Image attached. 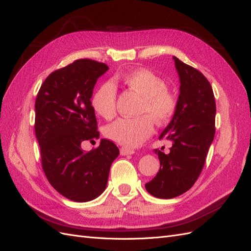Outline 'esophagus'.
I'll use <instances>...</instances> for the list:
<instances>
[{
	"mask_svg": "<svg viewBox=\"0 0 251 251\" xmlns=\"http://www.w3.org/2000/svg\"><path fill=\"white\" fill-rule=\"evenodd\" d=\"M135 151L133 149L130 148H126V147H122L121 148V154L122 155H129V154H133Z\"/></svg>",
	"mask_w": 251,
	"mask_h": 251,
	"instance_id": "34e87169",
	"label": "esophagus"
}]
</instances>
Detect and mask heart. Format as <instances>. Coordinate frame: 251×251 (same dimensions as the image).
Wrapping results in <instances>:
<instances>
[{
	"instance_id": "heart-1",
	"label": "heart",
	"mask_w": 251,
	"mask_h": 251,
	"mask_svg": "<svg viewBox=\"0 0 251 251\" xmlns=\"http://www.w3.org/2000/svg\"><path fill=\"white\" fill-rule=\"evenodd\" d=\"M119 80L143 98L139 118H121L107 126L106 135L119 144L133 148L152 134L154 125L165 124L175 116L177 102L175 95L166 89L162 77L148 69H135L122 75ZM117 88L111 81L101 84L91 99L95 111L106 120L116 114Z\"/></svg>"
}]
</instances>
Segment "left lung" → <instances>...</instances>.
I'll list each match as a JSON object with an SVG mask.
<instances>
[{
	"mask_svg": "<svg viewBox=\"0 0 251 251\" xmlns=\"http://www.w3.org/2000/svg\"><path fill=\"white\" fill-rule=\"evenodd\" d=\"M180 76V95L173 120L160 139L173 142L170 152L155 149L160 170L145 184L150 195L173 199L189 190L201 175L216 133V100L205 75L174 56Z\"/></svg>",
	"mask_w": 251,
	"mask_h": 251,
	"instance_id": "obj_1",
	"label": "left lung"
}]
</instances>
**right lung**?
Wrapping results in <instances>:
<instances>
[{
    "mask_svg": "<svg viewBox=\"0 0 251 251\" xmlns=\"http://www.w3.org/2000/svg\"><path fill=\"white\" fill-rule=\"evenodd\" d=\"M107 70L105 63L76 60L50 74L35 100L34 130L43 171L56 191L75 202L101 195L120 153L106 139L88 152L81 147L83 141L100 137L90 99L98 78Z\"/></svg>",
    "mask_w": 251,
    "mask_h": 251,
    "instance_id": "right-lung-1",
    "label": "right lung"
}]
</instances>
